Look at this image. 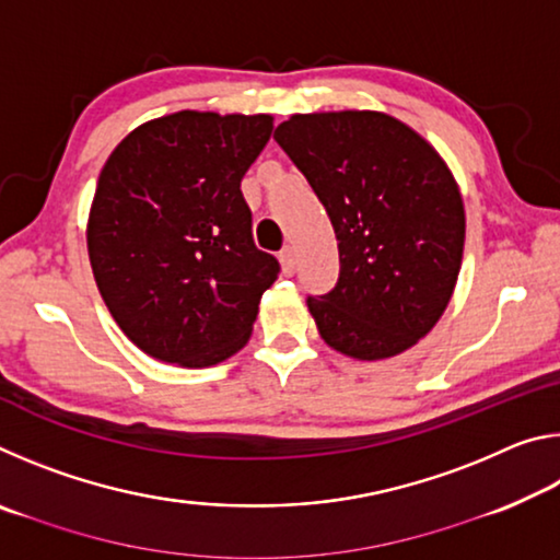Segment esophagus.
I'll return each mask as SVG.
<instances>
[{"mask_svg": "<svg viewBox=\"0 0 560 560\" xmlns=\"http://www.w3.org/2000/svg\"><path fill=\"white\" fill-rule=\"evenodd\" d=\"M279 261H281V271L287 273V277H293V271H296V252H293V246H283L279 254Z\"/></svg>", "mask_w": 560, "mask_h": 560, "instance_id": "esophagus-1", "label": "esophagus"}]
</instances>
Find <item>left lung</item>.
I'll return each mask as SVG.
<instances>
[{
  "instance_id": "1",
  "label": "left lung",
  "mask_w": 560,
  "mask_h": 560,
  "mask_svg": "<svg viewBox=\"0 0 560 560\" xmlns=\"http://www.w3.org/2000/svg\"><path fill=\"white\" fill-rule=\"evenodd\" d=\"M334 224L340 273L308 311L330 348L402 353L447 308L464 252V205L428 140L377 110L291 116L273 132Z\"/></svg>"
}]
</instances>
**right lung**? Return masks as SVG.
Returning <instances> with one entry per match:
<instances>
[{
	"label": "right lung",
	"mask_w": 560,
	"mask_h": 560,
	"mask_svg": "<svg viewBox=\"0 0 560 560\" xmlns=\"http://www.w3.org/2000/svg\"><path fill=\"white\" fill-rule=\"evenodd\" d=\"M271 116L179 110L120 140L101 170L89 259L122 334L163 363L207 368L244 348L279 261L257 249L242 177Z\"/></svg>",
	"instance_id": "obj_1"
}]
</instances>
